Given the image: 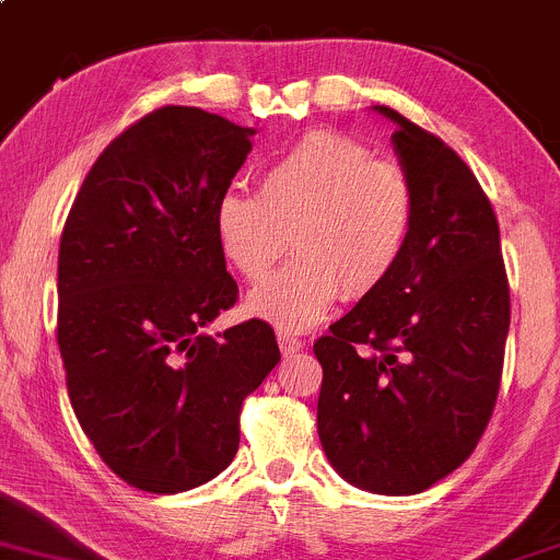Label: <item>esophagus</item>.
Returning <instances> with one entry per match:
<instances>
[{"label":"esophagus","mask_w":560,"mask_h":560,"mask_svg":"<svg viewBox=\"0 0 560 560\" xmlns=\"http://www.w3.org/2000/svg\"><path fill=\"white\" fill-rule=\"evenodd\" d=\"M278 341H280V350H282V354H293V352H299L304 347V341L299 339L296 334H291V330H278Z\"/></svg>","instance_id":"1"}]
</instances>
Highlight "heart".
<instances>
[{
    "instance_id": "heart-1",
    "label": "heart",
    "mask_w": 560,
    "mask_h": 560,
    "mask_svg": "<svg viewBox=\"0 0 560 560\" xmlns=\"http://www.w3.org/2000/svg\"><path fill=\"white\" fill-rule=\"evenodd\" d=\"M417 219V195L398 162L363 143L310 133L258 173L256 195L230 189L213 210L221 254L258 280L285 250L296 258L258 282L245 310L282 328H310L336 299H363L398 269Z\"/></svg>"
}]
</instances>
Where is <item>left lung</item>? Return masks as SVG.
Wrapping results in <instances>:
<instances>
[{
  "label": "left lung",
  "instance_id": "1",
  "mask_svg": "<svg viewBox=\"0 0 560 560\" xmlns=\"http://www.w3.org/2000/svg\"><path fill=\"white\" fill-rule=\"evenodd\" d=\"M393 149L417 195L398 269L315 341L317 435L363 491L408 497L478 446L499 395L510 285L499 224L454 149L389 106Z\"/></svg>",
  "mask_w": 560,
  "mask_h": 560
}]
</instances>
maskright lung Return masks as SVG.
I'll return each instance as SVG.
<instances>
[{"mask_svg":"<svg viewBox=\"0 0 560 560\" xmlns=\"http://www.w3.org/2000/svg\"><path fill=\"white\" fill-rule=\"evenodd\" d=\"M254 133L195 106L147 114L90 167L61 234L71 408L109 470L152 494L230 467L243 400L280 363L256 317L206 334L237 302L213 210Z\"/></svg>","mask_w":560,"mask_h":560,"instance_id":"right-lung-1","label":"right lung"}]
</instances>
